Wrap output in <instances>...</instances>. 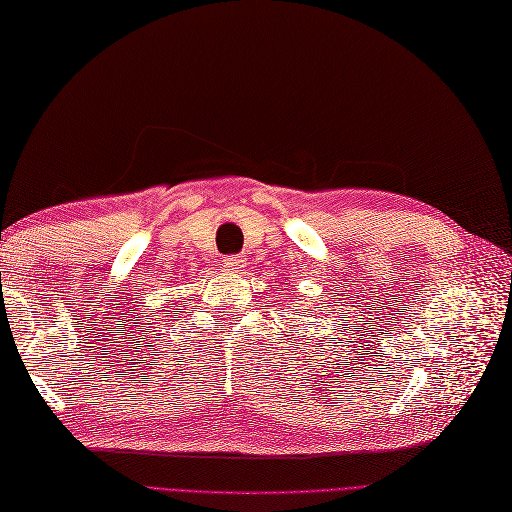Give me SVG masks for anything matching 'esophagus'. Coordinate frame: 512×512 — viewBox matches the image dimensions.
Here are the masks:
<instances>
[{
	"mask_svg": "<svg viewBox=\"0 0 512 512\" xmlns=\"http://www.w3.org/2000/svg\"><path fill=\"white\" fill-rule=\"evenodd\" d=\"M222 265H224V269H226V271H235V273H237V271H241V269H243L245 260H243L241 256H237V254H235V256H226V258L222 260Z\"/></svg>",
	"mask_w": 512,
	"mask_h": 512,
	"instance_id": "esophagus-1",
	"label": "esophagus"
}]
</instances>
